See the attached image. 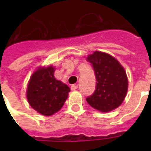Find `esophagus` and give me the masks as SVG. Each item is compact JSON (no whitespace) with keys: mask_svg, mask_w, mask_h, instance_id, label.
<instances>
[{"mask_svg":"<svg viewBox=\"0 0 151 151\" xmlns=\"http://www.w3.org/2000/svg\"><path fill=\"white\" fill-rule=\"evenodd\" d=\"M78 89V85H72L71 86V90L72 91H75Z\"/></svg>","mask_w":151,"mask_h":151,"instance_id":"34e87169","label":"esophagus"}]
</instances>
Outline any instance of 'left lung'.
I'll use <instances>...</instances> for the list:
<instances>
[{
  "instance_id": "8db88e82",
  "label": "left lung",
  "mask_w": 151,
  "mask_h": 151,
  "mask_svg": "<svg viewBox=\"0 0 151 151\" xmlns=\"http://www.w3.org/2000/svg\"><path fill=\"white\" fill-rule=\"evenodd\" d=\"M96 78V87L92 95L86 99L89 104L101 112L118 108L128 91L126 72L120 62L108 53L95 51L87 56Z\"/></svg>"
}]
</instances>
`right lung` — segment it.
<instances>
[{
    "instance_id": "obj_1",
    "label": "right lung",
    "mask_w": 151,
    "mask_h": 151,
    "mask_svg": "<svg viewBox=\"0 0 151 151\" xmlns=\"http://www.w3.org/2000/svg\"><path fill=\"white\" fill-rule=\"evenodd\" d=\"M52 66L40 67L33 73L27 89L31 107L43 116H52L60 111L68 98L70 88L54 77Z\"/></svg>"
}]
</instances>
